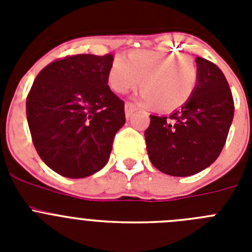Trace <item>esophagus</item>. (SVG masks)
I'll return each mask as SVG.
<instances>
[{"label": "esophagus", "instance_id": "34e87169", "mask_svg": "<svg viewBox=\"0 0 252 252\" xmlns=\"http://www.w3.org/2000/svg\"><path fill=\"white\" fill-rule=\"evenodd\" d=\"M136 111V107L133 106L132 103H126L125 104V113H126V117H130L133 112Z\"/></svg>", "mask_w": 252, "mask_h": 252}]
</instances>
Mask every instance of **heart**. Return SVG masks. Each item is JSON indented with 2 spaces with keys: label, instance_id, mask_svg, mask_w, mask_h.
Instances as JSON below:
<instances>
[{
  "label": "heart",
  "instance_id": "heart-1",
  "mask_svg": "<svg viewBox=\"0 0 252 252\" xmlns=\"http://www.w3.org/2000/svg\"><path fill=\"white\" fill-rule=\"evenodd\" d=\"M141 79L140 103L170 112L183 107L198 83L194 60L177 53L133 50L127 58L117 57L108 70L107 82L115 93H127Z\"/></svg>",
  "mask_w": 252,
  "mask_h": 252
}]
</instances>
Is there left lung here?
<instances>
[{
	"mask_svg": "<svg viewBox=\"0 0 252 252\" xmlns=\"http://www.w3.org/2000/svg\"><path fill=\"white\" fill-rule=\"evenodd\" d=\"M198 83L192 98L169 117L150 116L145 131L149 159L158 170L189 177L216 161L233 120L232 93L216 64L198 57Z\"/></svg>",
	"mask_w": 252,
	"mask_h": 252,
	"instance_id": "obj_1",
	"label": "left lung"
}]
</instances>
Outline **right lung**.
I'll return each instance as SVG.
<instances>
[{
	"label": "right lung",
	"instance_id": "1",
	"mask_svg": "<svg viewBox=\"0 0 252 252\" xmlns=\"http://www.w3.org/2000/svg\"><path fill=\"white\" fill-rule=\"evenodd\" d=\"M112 55L79 54L46 65L26 99L39 157L58 174L86 178L110 159L116 132L126 122L125 103L107 86Z\"/></svg>",
	"mask_w": 252,
	"mask_h": 252
}]
</instances>
